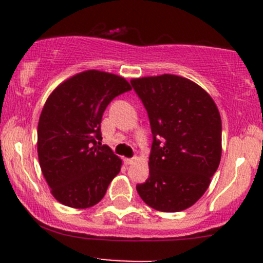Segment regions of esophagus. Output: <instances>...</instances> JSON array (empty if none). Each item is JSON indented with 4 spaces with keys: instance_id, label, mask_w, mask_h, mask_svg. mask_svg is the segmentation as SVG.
Instances as JSON below:
<instances>
[{
    "instance_id": "esophagus-1",
    "label": "esophagus",
    "mask_w": 263,
    "mask_h": 263,
    "mask_svg": "<svg viewBox=\"0 0 263 263\" xmlns=\"http://www.w3.org/2000/svg\"><path fill=\"white\" fill-rule=\"evenodd\" d=\"M135 160H136V158H132V159L126 158L123 161H124V164H126V165H131V164L135 163Z\"/></svg>"
}]
</instances>
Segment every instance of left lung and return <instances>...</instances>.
Listing matches in <instances>:
<instances>
[{
  "label": "left lung",
  "instance_id": "obj_1",
  "mask_svg": "<svg viewBox=\"0 0 263 263\" xmlns=\"http://www.w3.org/2000/svg\"><path fill=\"white\" fill-rule=\"evenodd\" d=\"M131 84L146 108L154 139L150 176L137 192L161 213L185 210L202 197L220 164L219 109L205 89L182 76H146Z\"/></svg>",
  "mask_w": 263,
  "mask_h": 263
}]
</instances>
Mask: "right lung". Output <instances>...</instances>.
<instances>
[{
	"mask_svg": "<svg viewBox=\"0 0 263 263\" xmlns=\"http://www.w3.org/2000/svg\"><path fill=\"white\" fill-rule=\"evenodd\" d=\"M128 90L122 76L87 70L61 82L46 100L38 122V158L50 193L62 205H97L121 172V159L100 144V122L108 104Z\"/></svg>",
	"mask_w": 263,
	"mask_h": 263,
	"instance_id": "1",
	"label": "right lung"
}]
</instances>
